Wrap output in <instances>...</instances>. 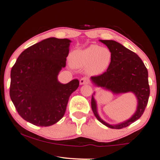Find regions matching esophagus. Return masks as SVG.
Returning <instances> with one entry per match:
<instances>
[{
  "label": "esophagus",
  "instance_id": "1",
  "mask_svg": "<svg viewBox=\"0 0 160 160\" xmlns=\"http://www.w3.org/2000/svg\"><path fill=\"white\" fill-rule=\"evenodd\" d=\"M88 80L87 78H82L80 80V85L86 84V83L88 82Z\"/></svg>",
  "mask_w": 160,
  "mask_h": 160
}]
</instances>
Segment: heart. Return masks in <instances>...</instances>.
Wrapping results in <instances>:
<instances>
[{
  "mask_svg": "<svg viewBox=\"0 0 160 160\" xmlns=\"http://www.w3.org/2000/svg\"><path fill=\"white\" fill-rule=\"evenodd\" d=\"M112 58L109 48L97 45L75 50L69 57L72 66L78 69L86 67L87 72L91 75H100L105 72L111 64Z\"/></svg>",
  "mask_w": 160,
  "mask_h": 160,
  "instance_id": "heart-1",
  "label": "heart"
}]
</instances>
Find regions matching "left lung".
<instances>
[{
	"label": "left lung",
	"mask_w": 160,
	"mask_h": 160,
	"mask_svg": "<svg viewBox=\"0 0 160 160\" xmlns=\"http://www.w3.org/2000/svg\"><path fill=\"white\" fill-rule=\"evenodd\" d=\"M112 52L111 64L107 72L99 76L91 77L94 87L101 88L112 92L114 95L132 93L136 97L137 107L134 114L129 119L118 124H109L101 118L98 112L97 102L91 97V108L97 120L112 129H121L138 120L147 107L150 90L148 80V70L141 58L125 48L120 42L112 40H99Z\"/></svg>",
	"instance_id": "8db88e82"
}]
</instances>
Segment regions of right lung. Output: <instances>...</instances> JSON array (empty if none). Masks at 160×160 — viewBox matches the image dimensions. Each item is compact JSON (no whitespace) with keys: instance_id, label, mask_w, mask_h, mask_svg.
<instances>
[{"instance_id":"right-lung-1","label":"right lung","mask_w":160,"mask_h":160,"mask_svg":"<svg viewBox=\"0 0 160 160\" xmlns=\"http://www.w3.org/2000/svg\"><path fill=\"white\" fill-rule=\"evenodd\" d=\"M71 40L49 38L25 49L11 70L10 97L24 120L47 127L64 115L69 98L79 86L66 84L58 75L66 65Z\"/></svg>"}]
</instances>
